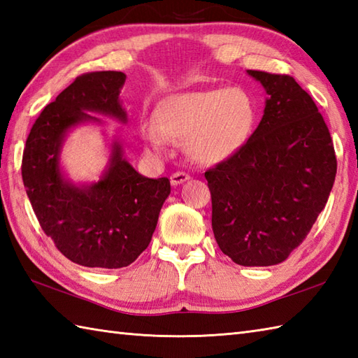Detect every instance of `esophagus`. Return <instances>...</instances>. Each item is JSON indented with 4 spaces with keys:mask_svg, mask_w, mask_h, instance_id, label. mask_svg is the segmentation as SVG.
I'll list each match as a JSON object with an SVG mask.
<instances>
[{
    "mask_svg": "<svg viewBox=\"0 0 358 358\" xmlns=\"http://www.w3.org/2000/svg\"><path fill=\"white\" fill-rule=\"evenodd\" d=\"M187 180H191V175L186 173V172H175V173L171 175V183L173 186L183 185L185 181H187Z\"/></svg>",
    "mask_w": 358,
    "mask_h": 358,
    "instance_id": "esophagus-1",
    "label": "esophagus"
}]
</instances>
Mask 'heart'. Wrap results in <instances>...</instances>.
<instances>
[{
    "mask_svg": "<svg viewBox=\"0 0 358 358\" xmlns=\"http://www.w3.org/2000/svg\"><path fill=\"white\" fill-rule=\"evenodd\" d=\"M255 121V103L245 89L192 90L159 101L154 124L143 129V138L157 154L166 149L167 140L185 141L194 162L212 166L246 146Z\"/></svg>",
    "mask_w": 358,
    "mask_h": 358,
    "instance_id": "heart-1",
    "label": "heart"
}]
</instances>
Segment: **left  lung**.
Masks as SVG:
<instances>
[{"instance_id": "1", "label": "left lung", "mask_w": 358, "mask_h": 358, "mask_svg": "<svg viewBox=\"0 0 358 358\" xmlns=\"http://www.w3.org/2000/svg\"><path fill=\"white\" fill-rule=\"evenodd\" d=\"M268 98L234 158L204 172L212 231L241 266L285 262L324 209L337 173L334 144L313 98L289 75L248 71Z\"/></svg>"}]
</instances>
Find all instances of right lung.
<instances>
[{"label":"right lung","instance_id":"add662e5","mask_svg":"<svg viewBox=\"0 0 358 358\" xmlns=\"http://www.w3.org/2000/svg\"><path fill=\"white\" fill-rule=\"evenodd\" d=\"M124 81L126 75L115 71L81 75L43 109L22 154V181L44 234L64 257L86 268L134 263L149 246L171 194L169 178L143 177L123 157L117 138L98 181L73 183L63 171V144L73 127L101 124L92 113L126 123L120 100Z\"/></svg>","mask_w":358,"mask_h":358}]
</instances>
